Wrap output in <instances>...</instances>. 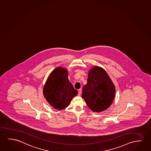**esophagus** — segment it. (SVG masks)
<instances>
[{
    "instance_id": "esophagus-1",
    "label": "esophagus",
    "mask_w": 151,
    "mask_h": 151,
    "mask_svg": "<svg viewBox=\"0 0 151 151\" xmlns=\"http://www.w3.org/2000/svg\"><path fill=\"white\" fill-rule=\"evenodd\" d=\"M81 89H79L78 90V96H81Z\"/></svg>"
}]
</instances>
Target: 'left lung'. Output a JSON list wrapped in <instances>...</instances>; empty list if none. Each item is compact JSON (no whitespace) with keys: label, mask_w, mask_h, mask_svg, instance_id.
Returning <instances> with one entry per match:
<instances>
[{"label":"left lung","mask_w":151,"mask_h":151,"mask_svg":"<svg viewBox=\"0 0 151 151\" xmlns=\"http://www.w3.org/2000/svg\"><path fill=\"white\" fill-rule=\"evenodd\" d=\"M115 94V86L105 70L97 66L91 68L82 93V98L90 109L96 112L107 109L113 102Z\"/></svg>","instance_id":"1"}]
</instances>
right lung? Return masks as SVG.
<instances>
[{
    "label": "right lung",
    "instance_id": "add662e5",
    "mask_svg": "<svg viewBox=\"0 0 151 151\" xmlns=\"http://www.w3.org/2000/svg\"><path fill=\"white\" fill-rule=\"evenodd\" d=\"M43 93L51 106L55 109L61 110L70 105L78 92L68 81V70L58 67L48 77L44 86Z\"/></svg>",
    "mask_w": 151,
    "mask_h": 151
}]
</instances>
